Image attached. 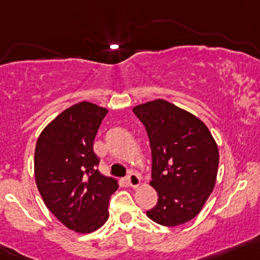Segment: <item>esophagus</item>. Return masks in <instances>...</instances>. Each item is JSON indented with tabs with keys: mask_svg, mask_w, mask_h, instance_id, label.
Returning a JSON list of instances; mask_svg holds the SVG:
<instances>
[{
	"mask_svg": "<svg viewBox=\"0 0 260 260\" xmlns=\"http://www.w3.org/2000/svg\"><path fill=\"white\" fill-rule=\"evenodd\" d=\"M141 176L138 175V174H136V173H131L129 175H128V178H127V182H128V185H129V186H132V187H138L139 185H141Z\"/></svg>",
	"mask_w": 260,
	"mask_h": 260,
	"instance_id": "esophagus-1",
	"label": "esophagus"
}]
</instances>
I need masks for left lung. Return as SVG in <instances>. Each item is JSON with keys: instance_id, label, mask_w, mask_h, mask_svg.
I'll return each mask as SVG.
<instances>
[{"instance_id": "8db88e82", "label": "left lung", "mask_w": 260, "mask_h": 260, "mask_svg": "<svg viewBox=\"0 0 260 260\" xmlns=\"http://www.w3.org/2000/svg\"><path fill=\"white\" fill-rule=\"evenodd\" d=\"M152 149V181L158 202L147 216L175 227L199 215L213 191L218 147L206 124L182 108L158 99L133 107Z\"/></svg>"}]
</instances>
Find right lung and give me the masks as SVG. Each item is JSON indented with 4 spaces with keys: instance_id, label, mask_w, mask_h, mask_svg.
Returning <instances> with one entry per match:
<instances>
[{
    "instance_id": "add662e5",
    "label": "right lung",
    "mask_w": 260,
    "mask_h": 260,
    "mask_svg": "<svg viewBox=\"0 0 260 260\" xmlns=\"http://www.w3.org/2000/svg\"><path fill=\"white\" fill-rule=\"evenodd\" d=\"M108 110L82 101L58 115L42 131L34 152V178L43 201L76 233H91L110 217L108 200L116 179L96 169L93 139Z\"/></svg>"
}]
</instances>
